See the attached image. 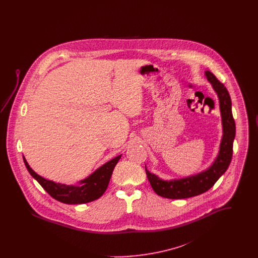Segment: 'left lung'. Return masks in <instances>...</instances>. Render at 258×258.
Returning a JSON list of instances; mask_svg holds the SVG:
<instances>
[{"instance_id":"8db88e82","label":"left lung","mask_w":258,"mask_h":258,"mask_svg":"<svg viewBox=\"0 0 258 258\" xmlns=\"http://www.w3.org/2000/svg\"><path fill=\"white\" fill-rule=\"evenodd\" d=\"M205 76L219 98L222 126L219 153L208 168L179 179L163 180L156 174L151 173L145 166L148 180L154 191L160 197L169 199H184L199 196L209 190L221 178V175L227 170L230 164L236 133L231 110V98L226 88L214 74L209 71H205Z\"/></svg>"}]
</instances>
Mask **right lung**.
I'll return each mask as SVG.
<instances>
[{
	"instance_id": "1",
	"label": "right lung",
	"mask_w": 258,
	"mask_h": 258,
	"mask_svg": "<svg viewBox=\"0 0 258 258\" xmlns=\"http://www.w3.org/2000/svg\"><path fill=\"white\" fill-rule=\"evenodd\" d=\"M122 155L105 162L87 178L80 180L77 184H64L47 180L34 171L23 156L25 165L29 173L36 179L44 190L54 199L66 204H84L92 202L101 197L106 190L112 172Z\"/></svg>"
}]
</instances>
